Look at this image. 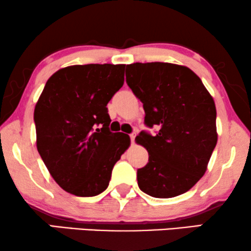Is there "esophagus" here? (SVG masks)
<instances>
[{
	"label": "esophagus",
	"instance_id": "esophagus-1",
	"mask_svg": "<svg viewBox=\"0 0 251 251\" xmlns=\"http://www.w3.org/2000/svg\"><path fill=\"white\" fill-rule=\"evenodd\" d=\"M135 138H136V133L133 132V133H131V135H130V139H131L132 144H133V142H135Z\"/></svg>",
	"mask_w": 251,
	"mask_h": 251
}]
</instances>
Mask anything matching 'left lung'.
Listing matches in <instances>:
<instances>
[{
  "label": "left lung",
  "mask_w": 251,
  "mask_h": 251,
  "mask_svg": "<svg viewBox=\"0 0 251 251\" xmlns=\"http://www.w3.org/2000/svg\"><path fill=\"white\" fill-rule=\"evenodd\" d=\"M126 83L143 102L151 136L135 142L149 152V163L137 171L138 186L154 198H175L190 191L207 171L217 144L216 106L193 71L170 63L128 65Z\"/></svg>",
  "instance_id": "obj_1"
}]
</instances>
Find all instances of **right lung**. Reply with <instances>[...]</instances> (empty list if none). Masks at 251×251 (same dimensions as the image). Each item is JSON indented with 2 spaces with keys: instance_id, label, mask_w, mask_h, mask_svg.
I'll return each mask as SVG.
<instances>
[{
  "instance_id": "obj_1",
  "label": "right lung",
  "mask_w": 251,
  "mask_h": 251,
  "mask_svg": "<svg viewBox=\"0 0 251 251\" xmlns=\"http://www.w3.org/2000/svg\"><path fill=\"white\" fill-rule=\"evenodd\" d=\"M126 65L60 68L47 81L34 109L36 147L54 181L76 197L107 188L130 137L111 132L108 101L125 83Z\"/></svg>"
}]
</instances>
